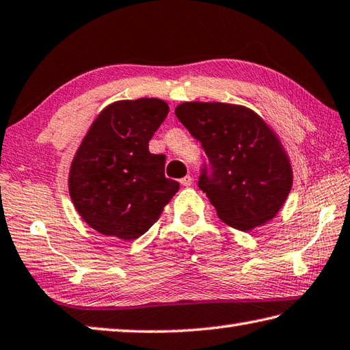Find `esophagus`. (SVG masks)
<instances>
[{
    "mask_svg": "<svg viewBox=\"0 0 350 350\" xmlns=\"http://www.w3.org/2000/svg\"><path fill=\"white\" fill-rule=\"evenodd\" d=\"M180 183L183 187H191L193 185V177L191 176H185L183 179H180Z\"/></svg>",
    "mask_w": 350,
    "mask_h": 350,
    "instance_id": "34e87169",
    "label": "esophagus"
}]
</instances>
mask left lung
Returning <instances> with one entry per match:
<instances>
[{
  "label": "left lung",
  "instance_id": "1",
  "mask_svg": "<svg viewBox=\"0 0 350 350\" xmlns=\"http://www.w3.org/2000/svg\"><path fill=\"white\" fill-rule=\"evenodd\" d=\"M176 116L187 126L211 165L199 177L219 219L239 231L268 224L292 188V167L275 131L245 105L182 103Z\"/></svg>",
  "mask_w": 350,
  "mask_h": 350
}]
</instances>
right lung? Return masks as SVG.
I'll use <instances>...</instances> for the list:
<instances>
[{"label":"right lung","mask_w":350,"mask_h":350,"mask_svg":"<svg viewBox=\"0 0 350 350\" xmlns=\"http://www.w3.org/2000/svg\"><path fill=\"white\" fill-rule=\"evenodd\" d=\"M157 98L116 100L100 111L70 165L68 193L85 224L107 237L135 240L179 191L165 177V156L148 142L167 118Z\"/></svg>","instance_id":"obj_1"}]
</instances>
